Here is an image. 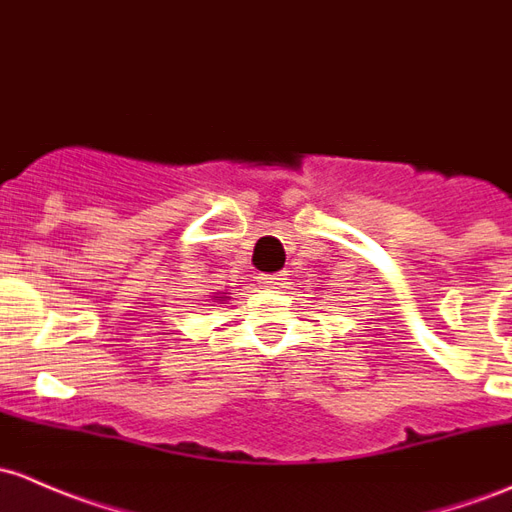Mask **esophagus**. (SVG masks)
Wrapping results in <instances>:
<instances>
[{"label": "esophagus", "instance_id": "esophagus-1", "mask_svg": "<svg viewBox=\"0 0 512 512\" xmlns=\"http://www.w3.org/2000/svg\"><path fill=\"white\" fill-rule=\"evenodd\" d=\"M286 281H288V271L261 273V283H266L268 288H281V286H286Z\"/></svg>", "mask_w": 512, "mask_h": 512}]
</instances>
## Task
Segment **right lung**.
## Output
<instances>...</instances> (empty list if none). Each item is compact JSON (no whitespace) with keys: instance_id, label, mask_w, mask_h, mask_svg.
<instances>
[{"instance_id":"1","label":"right lung","mask_w":512,"mask_h":512,"mask_svg":"<svg viewBox=\"0 0 512 512\" xmlns=\"http://www.w3.org/2000/svg\"><path fill=\"white\" fill-rule=\"evenodd\" d=\"M219 298V295H214V300H217ZM224 298H229V295H224ZM221 300V298H219Z\"/></svg>"}]
</instances>
